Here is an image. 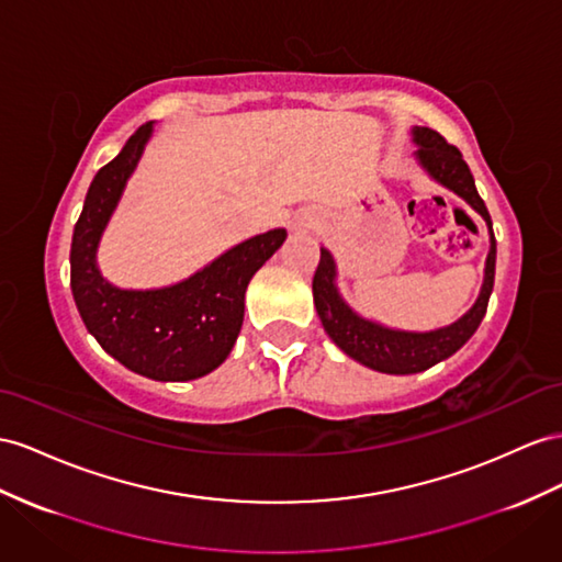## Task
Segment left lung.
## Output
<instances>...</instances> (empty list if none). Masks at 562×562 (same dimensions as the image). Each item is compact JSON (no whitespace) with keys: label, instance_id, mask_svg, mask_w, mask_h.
Masks as SVG:
<instances>
[{"label":"left lung","instance_id":"8db88e82","mask_svg":"<svg viewBox=\"0 0 562 562\" xmlns=\"http://www.w3.org/2000/svg\"><path fill=\"white\" fill-rule=\"evenodd\" d=\"M413 142L418 144L415 158L427 170L431 180L449 187L460 199L477 211L488 227V256L484 266L482 292L474 301V306L458 318L456 323L431 329V333H404V329H392L380 323L366 321L358 315L347 301L341 299L337 290V263L333 254L321 247V263L313 276V301L315 311L321 315L325 333L337 347L351 356L353 361L363 363L378 372H390V375H411V372H423L437 366L443 358L453 356L463 344L477 333L484 318L488 296L494 290V272H496V237L492 218L484 206L482 196L474 187V178L453 144L446 142L437 131L429 127H413Z\"/></svg>","mask_w":562,"mask_h":562}]
</instances>
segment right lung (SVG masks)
Returning <instances> with one entry per match:
<instances>
[{
  "label": "right lung",
  "instance_id": "right-lung-1",
  "mask_svg": "<svg viewBox=\"0 0 562 562\" xmlns=\"http://www.w3.org/2000/svg\"><path fill=\"white\" fill-rule=\"evenodd\" d=\"M154 123H144L121 154L99 168L70 241V290L88 333L127 370L158 382L209 375L233 351L244 321V292L286 237L268 229L227 249L187 280L161 290H121L102 278L97 249L137 168Z\"/></svg>",
  "mask_w": 562,
  "mask_h": 562
}]
</instances>
